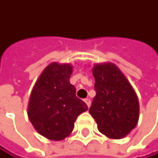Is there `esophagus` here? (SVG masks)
<instances>
[{
    "mask_svg": "<svg viewBox=\"0 0 158 158\" xmlns=\"http://www.w3.org/2000/svg\"><path fill=\"white\" fill-rule=\"evenodd\" d=\"M84 102L86 103V105L88 107H90V105H91V100H90V98H85L84 99Z\"/></svg>",
    "mask_w": 158,
    "mask_h": 158,
    "instance_id": "esophagus-1",
    "label": "esophagus"
}]
</instances>
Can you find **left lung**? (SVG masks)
<instances>
[{
  "instance_id": "1",
  "label": "left lung",
  "mask_w": 158,
  "mask_h": 158,
  "mask_svg": "<svg viewBox=\"0 0 158 158\" xmlns=\"http://www.w3.org/2000/svg\"><path fill=\"white\" fill-rule=\"evenodd\" d=\"M92 73L97 94L89 113L101 134L112 139L123 138L138 122L139 102L135 91L114 63H97Z\"/></svg>"
}]
</instances>
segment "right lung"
I'll return each mask as SVG.
<instances>
[{"instance_id":"add662e5","label":"right lung","mask_w":158,"mask_h":158,"mask_svg":"<svg viewBox=\"0 0 158 158\" xmlns=\"http://www.w3.org/2000/svg\"><path fill=\"white\" fill-rule=\"evenodd\" d=\"M73 66L51 62L44 69L30 94L27 114L35 130L50 140H62L72 133L77 116L88 107L76 97L70 83Z\"/></svg>"}]
</instances>
